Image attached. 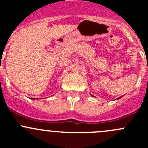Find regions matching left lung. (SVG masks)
<instances>
[{
  "instance_id": "1",
  "label": "left lung",
  "mask_w": 148,
  "mask_h": 148,
  "mask_svg": "<svg viewBox=\"0 0 148 148\" xmlns=\"http://www.w3.org/2000/svg\"><path fill=\"white\" fill-rule=\"evenodd\" d=\"M93 97H94V96H93ZM120 97H119V98H117V99H120ZM116 99H115V100H116Z\"/></svg>"
}]
</instances>
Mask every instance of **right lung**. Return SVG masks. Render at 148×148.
<instances>
[{
    "mask_svg": "<svg viewBox=\"0 0 148 148\" xmlns=\"http://www.w3.org/2000/svg\"><path fill=\"white\" fill-rule=\"evenodd\" d=\"M35 99V98H34V99Z\"/></svg>",
    "mask_w": 148,
    "mask_h": 148,
    "instance_id": "right-lung-1",
    "label": "right lung"
}]
</instances>
